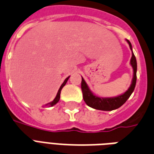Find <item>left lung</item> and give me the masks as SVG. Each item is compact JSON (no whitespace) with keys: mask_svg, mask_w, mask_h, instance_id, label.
<instances>
[{"mask_svg":"<svg viewBox=\"0 0 154 154\" xmlns=\"http://www.w3.org/2000/svg\"><path fill=\"white\" fill-rule=\"evenodd\" d=\"M126 41L129 45L131 51H132V58L130 60V64L133 69V77L132 79V83H131L130 87L126 91L125 93L121 94L120 96H115V97H107V98H103V97H100L96 95H94L91 91L89 89L88 84L85 82L82 77V82H81V88H82V91H83V100L87 103V105L89 107L97 110H102V111H112L115 109H117L122 106L124 103H125L127 100H128L130 96L133 93L134 91L136 86V82H137V59L133 52V47H132V44L128 40L126 39Z\"/></svg>","mask_w":154,"mask_h":154,"instance_id":"left-lung-1","label":"left lung"}]
</instances>
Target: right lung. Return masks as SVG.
<instances>
[{
	"label": "right lung",
	"instance_id": "right-lung-1",
	"mask_svg": "<svg viewBox=\"0 0 154 154\" xmlns=\"http://www.w3.org/2000/svg\"><path fill=\"white\" fill-rule=\"evenodd\" d=\"M70 78V76L69 77H67V78L64 80V82L63 83V84L61 85V87L59 88V89H58V93H57V95H56V97L54 99V100L53 101H51V103H46V106H48V107H52V106L54 105H55L56 103H58V101H59V99H60V93H61V91H62V88H63L64 86H65V84L66 83V82H67V80H68V79Z\"/></svg>",
	"mask_w": 154,
	"mask_h": 154
}]
</instances>
